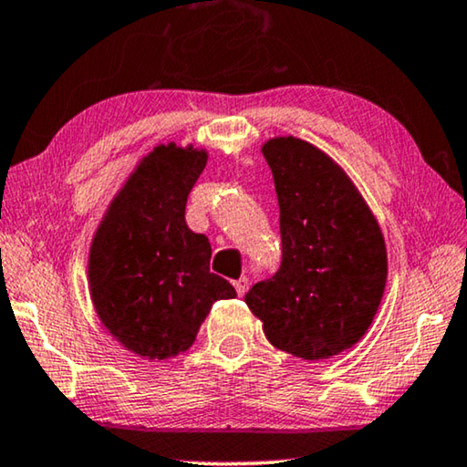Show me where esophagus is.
Segmentation results:
<instances>
[{
  "label": "esophagus",
  "instance_id": "esophagus-1",
  "mask_svg": "<svg viewBox=\"0 0 467 467\" xmlns=\"http://www.w3.org/2000/svg\"><path fill=\"white\" fill-rule=\"evenodd\" d=\"M234 289H236V294H239L241 297L247 294V289H249V278L247 276H241L239 281H234Z\"/></svg>",
  "mask_w": 467,
  "mask_h": 467
}]
</instances>
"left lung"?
<instances>
[{
  "label": "left lung",
  "mask_w": 467,
  "mask_h": 467,
  "mask_svg": "<svg viewBox=\"0 0 467 467\" xmlns=\"http://www.w3.org/2000/svg\"><path fill=\"white\" fill-rule=\"evenodd\" d=\"M281 210V268L247 291L268 342L304 360L329 358L365 336L388 276L381 228L329 155L294 136L262 146Z\"/></svg>",
  "instance_id": "8db88e82"
}]
</instances>
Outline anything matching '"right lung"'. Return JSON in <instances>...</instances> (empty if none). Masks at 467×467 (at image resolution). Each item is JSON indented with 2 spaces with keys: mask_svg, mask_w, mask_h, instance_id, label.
<instances>
[{
  "mask_svg": "<svg viewBox=\"0 0 467 467\" xmlns=\"http://www.w3.org/2000/svg\"><path fill=\"white\" fill-rule=\"evenodd\" d=\"M207 150L159 144L110 201L92 239L89 296L107 331L149 360L186 352L213 302L236 291L210 273L212 245L186 226Z\"/></svg>",
  "mask_w": 467,
  "mask_h": 467,
  "instance_id": "add662e5",
  "label": "right lung"
}]
</instances>
